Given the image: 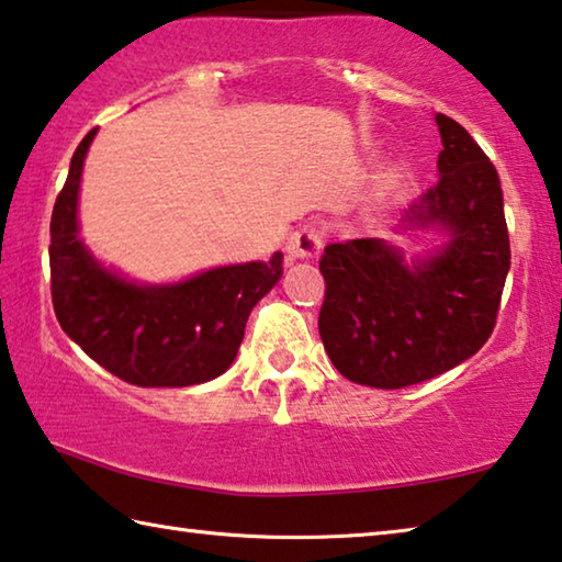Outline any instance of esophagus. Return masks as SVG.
<instances>
[{
  "label": "esophagus",
  "instance_id": "obj_1",
  "mask_svg": "<svg viewBox=\"0 0 562 562\" xmlns=\"http://www.w3.org/2000/svg\"><path fill=\"white\" fill-rule=\"evenodd\" d=\"M322 233L312 225H302L294 231L288 240V258L290 260H312L322 252Z\"/></svg>",
  "mask_w": 562,
  "mask_h": 562
}]
</instances>
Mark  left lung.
Segmentation results:
<instances>
[{
    "label": "left lung",
    "instance_id": "obj_1",
    "mask_svg": "<svg viewBox=\"0 0 562 562\" xmlns=\"http://www.w3.org/2000/svg\"><path fill=\"white\" fill-rule=\"evenodd\" d=\"M439 183L402 223L449 231L434 258L406 265L384 240L331 243L319 260V337L349 382L402 389L449 372L486 345L510 268L496 168L461 123L436 113Z\"/></svg>",
    "mask_w": 562,
    "mask_h": 562
}]
</instances>
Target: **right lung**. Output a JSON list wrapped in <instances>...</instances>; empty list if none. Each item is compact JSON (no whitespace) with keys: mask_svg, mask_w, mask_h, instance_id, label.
Segmentation results:
<instances>
[{"mask_svg":"<svg viewBox=\"0 0 562 562\" xmlns=\"http://www.w3.org/2000/svg\"><path fill=\"white\" fill-rule=\"evenodd\" d=\"M91 128L74 150L52 213V302L61 329L111 374L136 386H190L221 376L240 349L250 310L282 274L270 262L207 270L168 288L111 274L79 240L76 201Z\"/></svg>","mask_w":562,"mask_h":562,"instance_id":"1","label":"right lung"}]
</instances>
